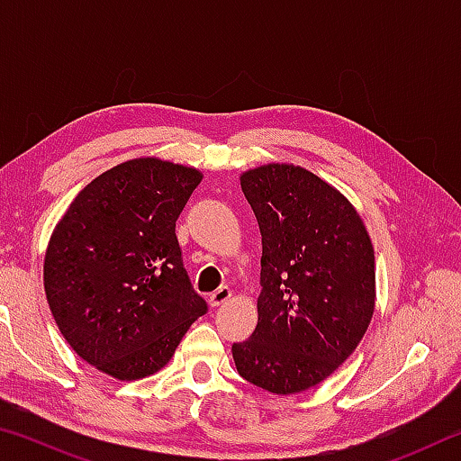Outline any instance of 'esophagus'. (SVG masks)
Returning a JSON list of instances; mask_svg holds the SVG:
<instances>
[{
  "mask_svg": "<svg viewBox=\"0 0 461 461\" xmlns=\"http://www.w3.org/2000/svg\"><path fill=\"white\" fill-rule=\"evenodd\" d=\"M231 299V291L228 286H220L217 288L215 293H212V296H209V305L212 307H221L225 301Z\"/></svg>",
  "mask_w": 461,
  "mask_h": 461,
  "instance_id": "obj_1",
  "label": "esophagus"
}]
</instances>
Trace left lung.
<instances>
[{
  "instance_id": "1",
  "label": "left lung",
  "mask_w": 461,
  "mask_h": 461,
  "mask_svg": "<svg viewBox=\"0 0 461 461\" xmlns=\"http://www.w3.org/2000/svg\"><path fill=\"white\" fill-rule=\"evenodd\" d=\"M262 233L258 325L233 343L241 378L303 393L348 360L374 313V248L339 191L294 165L240 178Z\"/></svg>"
}]
</instances>
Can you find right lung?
<instances>
[{
	"mask_svg": "<svg viewBox=\"0 0 461 461\" xmlns=\"http://www.w3.org/2000/svg\"><path fill=\"white\" fill-rule=\"evenodd\" d=\"M203 175L134 158L85 186L54 228L44 291L77 356L118 380L158 372L207 313L183 267L176 220Z\"/></svg>",
	"mask_w": 461,
	"mask_h": 461,
	"instance_id": "add662e5",
	"label": "right lung"
}]
</instances>
